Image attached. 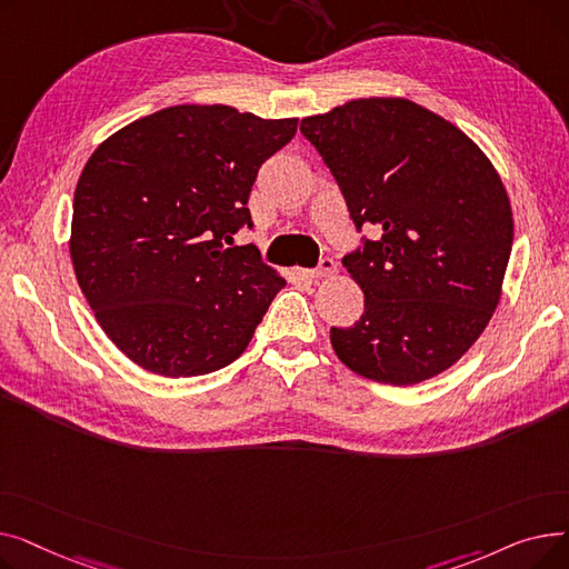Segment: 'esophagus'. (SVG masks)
Segmentation results:
<instances>
[{
    "label": "esophagus",
    "mask_w": 569,
    "mask_h": 569,
    "mask_svg": "<svg viewBox=\"0 0 569 569\" xmlns=\"http://www.w3.org/2000/svg\"><path fill=\"white\" fill-rule=\"evenodd\" d=\"M302 277H309V279H320V277H330L337 272V260L332 256H322L318 267L313 269H297Z\"/></svg>",
    "instance_id": "1"
}]
</instances>
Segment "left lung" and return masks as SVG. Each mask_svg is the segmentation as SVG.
Segmentation results:
<instances>
[{
	"instance_id": "1",
	"label": "left lung",
	"mask_w": 569,
	"mask_h": 569,
	"mask_svg": "<svg viewBox=\"0 0 569 569\" xmlns=\"http://www.w3.org/2000/svg\"><path fill=\"white\" fill-rule=\"evenodd\" d=\"M362 232L343 267L365 292L339 360L412 385L450 369L500 300L515 221L498 172L463 131L408 99H357L302 119Z\"/></svg>"
}]
</instances>
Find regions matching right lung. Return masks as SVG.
<instances>
[{
  "label": "right lung",
  "instance_id": "1",
  "mask_svg": "<svg viewBox=\"0 0 569 569\" xmlns=\"http://www.w3.org/2000/svg\"><path fill=\"white\" fill-rule=\"evenodd\" d=\"M297 119L174 106L99 144L73 196L71 260L103 332L138 367L189 378L249 346L286 281L253 244L249 193Z\"/></svg>",
  "mask_w": 569,
  "mask_h": 569
}]
</instances>
